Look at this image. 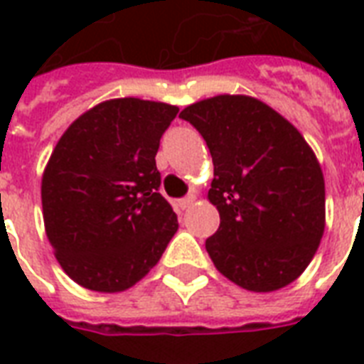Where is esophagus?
Segmentation results:
<instances>
[{
    "instance_id": "34e87169",
    "label": "esophagus",
    "mask_w": 364,
    "mask_h": 364,
    "mask_svg": "<svg viewBox=\"0 0 364 364\" xmlns=\"http://www.w3.org/2000/svg\"><path fill=\"white\" fill-rule=\"evenodd\" d=\"M194 200H196V196H194V194H188V196L179 200V208H181V210H187V208H191V205L194 204Z\"/></svg>"
}]
</instances>
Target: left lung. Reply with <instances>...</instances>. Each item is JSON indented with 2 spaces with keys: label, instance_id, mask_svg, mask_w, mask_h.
<instances>
[{
  "label": "left lung",
  "instance_id": "1",
  "mask_svg": "<svg viewBox=\"0 0 364 364\" xmlns=\"http://www.w3.org/2000/svg\"><path fill=\"white\" fill-rule=\"evenodd\" d=\"M179 117L200 132L213 159L208 198L221 225L205 249L217 270L255 293L294 282L325 230V181L310 145L249 96H215Z\"/></svg>",
  "mask_w": 364,
  "mask_h": 364
}]
</instances>
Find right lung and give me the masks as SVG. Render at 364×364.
I'll use <instances>...</instances> for the list:
<instances>
[{
	"label": "right lung",
	"mask_w": 364,
	"mask_h": 364,
	"mask_svg": "<svg viewBox=\"0 0 364 364\" xmlns=\"http://www.w3.org/2000/svg\"><path fill=\"white\" fill-rule=\"evenodd\" d=\"M177 113L160 102L109 100L56 143L43 173V219L56 259L82 287H132L173 238L177 215L159 193L154 156Z\"/></svg>",
	"instance_id": "1"
}]
</instances>
